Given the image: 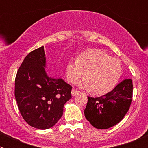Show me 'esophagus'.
<instances>
[{
    "label": "esophagus",
    "mask_w": 148,
    "mask_h": 148,
    "mask_svg": "<svg viewBox=\"0 0 148 148\" xmlns=\"http://www.w3.org/2000/svg\"><path fill=\"white\" fill-rule=\"evenodd\" d=\"M78 92H78L77 90H75V89H73V90H72V95H73V96L77 95Z\"/></svg>",
    "instance_id": "esophagus-1"
}]
</instances>
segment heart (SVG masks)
Returning <instances> with one entry per match:
<instances>
[{
	"instance_id": "b5f03b06",
	"label": "heart",
	"mask_w": 148,
	"mask_h": 148,
	"mask_svg": "<svg viewBox=\"0 0 148 148\" xmlns=\"http://www.w3.org/2000/svg\"><path fill=\"white\" fill-rule=\"evenodd\" d=\"M84 74L81 86L95 94H105L116 87L121 74L119 61L98 49L84 52L71 59L66 68L67 80L75 83Z\"/></svg>"
}]
</instances>
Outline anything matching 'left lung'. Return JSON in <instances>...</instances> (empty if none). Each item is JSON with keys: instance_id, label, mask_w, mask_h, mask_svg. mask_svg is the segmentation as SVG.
I'll use <instances>...</instances> for the list:
<instances>
[{"instance_id": "8db88e82", "label": "left lung", "mask_w": 148, "mask_h": 148, "mask_svg": "<svg viewBox=\"0 0 148 148\" xmlns=\"http://www.w3.org/2000/svg\"><path fill=\"white\" fill-rule=\"evenodd\" d=\"M132 97L133 82L131 79H125L102 96H88L84 116L94 127L108 129L125 117L130 108Z\"/></svg>"}]
</instances>
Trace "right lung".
I'll list each match as a JSON object with an SVG mask.
<instances>
[{
	"label": "right lung",
	"instance_id": "1",
	"mask_svg": "<svg viewBox=\"0 0 148 148\" xmlns=\"http://www.w3.org/2000/svg\"><path fill=\"white\" fill-rule=\"evenodd\" d=\"M44 47L29 53L17 73L15 96L23 119L32 127L47 130L61 119L72 98V87L46 71Z\"/></svg>",
	"mask_w": 148,
	"mask_h": 148
}]
</instances>
